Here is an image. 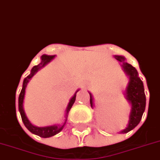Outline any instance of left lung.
<instances>
[{
	"mask_svg": "<svg viewBox=\"0 0 160 160\" xmlns=\"http://www.w3.org/2000/svg\"><path fill=\"white\" fill-rule=\"evenodd\" d=\"M116 59L122 63L125 73L129 75V82L126 89V99L131 103L130 116H129V125L126 129L121 131V133H128L129 131L134 129L139 124L146 108V95L144 92V87L142 80L138 78V71L130 64L125 61V58L121 56H115ZM91 106L93 107L92 95L90 94Z\"/></svg>",
	"mask_w": 160,
	"mask_h": 160,
	"instance_id": "obj_1",
	"label": "left lung"
}]
</instances>
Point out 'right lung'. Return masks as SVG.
Wrapping results in <instances>:
<instances>
[{
	"label": "right lung",
	"mask_w": 160,
	"mask_h": 160,
	"mask_svg": "<svg viewBox=\"0 0 160 160\" xmlns=\"http://www.w3.org/2000/svg\"><path fill=\"white\" fill-rule=\"evenodd\" d=\"M55 56H48V55H43L41 57V62L37 65H35V66L31 69V73H30L25 79H24V81H23V84H22V91L20 92V95H19L18 97V109H19V112H20V114H21V117H22V120L23 123H24V125L25 126L27 127V129L29 131H31V133H35V134L38 135L39 137H42V138H49V137H52V136H54L56 135L57 133H58L60 131H61V129H63L64 124L62 126H58V125H52V126H47V127H36V126H34L31 124L28 119H27V117H26V114L24 112V110H23V99H24V95H25V90H26V87H27V83L29 82L30 79L31 78L33 77L34 74H35L39 69H41L42 67L44 66L46 64H48L49 61H51L54 58ZM78 91H76V93H77ZM76 93L74 94L73 97H72V99H70L69 101V104L67 106V108H66V114L65 116L69 114V112L70 110V108H72L73 106V103L75 102V99H76ZM66 121V120H65Z\"/></svg>",
	"instance_id": "obj_1"
}]
</instances>
